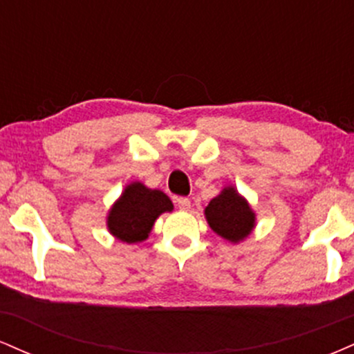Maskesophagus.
<instances>
[{"label":"esophagus","mask_w":354,"mask_h":354,"mask_svg":"<svg viewBox=\"0 0 354 354\" xmlns=\"http://www.w3.org/2000/svg\"><path fill=\"white\" fill-rule=\"evenodd\" d=\"M176 203H178V208L183 209V211H188L191 208V201L188 198L181 196V198H176Z\"/></svg>","instance_id":"34e87169"}]
</instances>
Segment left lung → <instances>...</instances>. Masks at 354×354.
Segmentation results:
<instances>
[{
    "mask_svg": "<svg viewBox=\"0 0 354 354\" xmlns=\"http://www.w3.org/2000/svg\"><path fill=\"white\" fill-rule=\"evenodd\" d=\"M211 230L228 241L238 243L251 233L254 213L234 188H225L205 209Z\"/></svg>",
    "mask_w": 354,
    "mask_h": 354,
    "instance_id": "1",
    "label": "left lung"
}]
</instances>
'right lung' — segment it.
<instances>
[{
    "label": "right lung",
    "instance_id": "obj_1",
    "mask_svg": "<svg viewBox=\"0 0 354 354\" xmlns=\"http://www.w3.org/2000/svg\"><path fill=\"white\" fill-rule=\"evenodd\" d=\"M171 209L173 203L163 191L148 189L141 183H133L126 186L124 193L109 211L108 228L121 241H143L156 218Z\"/></svg>",
    "mask_w": 354,
    "mask_h": 354
}]
</instances>
